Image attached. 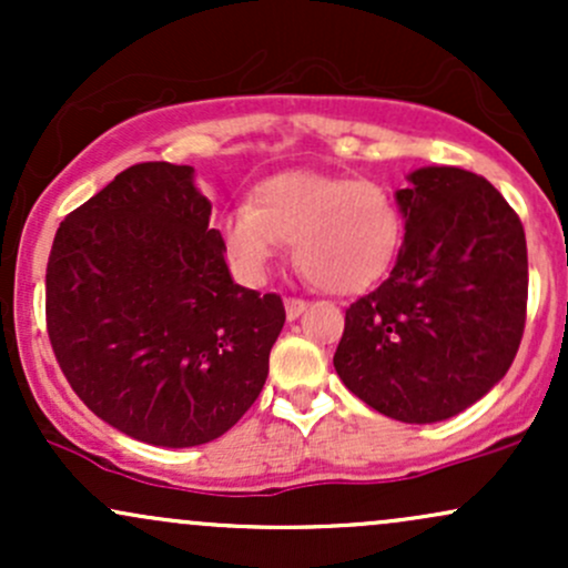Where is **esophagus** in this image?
<instances>
[{
	"instance_id": "1",
	"label": "esophagus",
	"mask_w": 568,
	"mask_h": 568,
	"mask_svg": "<svg viewBox=\"0 0 568 568\" xmlns=\"http://www.w3.org/2000/svg\"><path fill=\"white\" fill-rule=\"evenodd\" d=\"M306 306H310V304H306L304 298L288 296V298H285V315H288V321H296V317L302 315V312L306 310Z\"/></svg>"
}]
</instances>
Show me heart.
I'll list each match as a JSON object with an SVG mask.
<instances>
[{
	"label": "heart",
	"instance_id": "1",
	"mask_svg": "<svg viewBox=\"0 0 568 568\" xmlns=\"http://www.w3.org/2000/svg\"><path fill=\"white\" fill-rule=\"evenodd\" d=\"M221 232L245 277H262L280 245L293 243V262L312 285L347 296L371 288L395 262L403 216L376 181L293 171L258 184L251 205L226 213Z\"/></svg>",
	"mask_w": 568,
	"mask_h": 568
}]
</instances>
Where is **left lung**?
Returning a JSON list of instances; mask_svg holds the SVG:
<instances>
[{"instance_id":"1","label":"left lung","mask_w":568,"mask_h":568,"mask_svg":"<svg viewBox=\"0 0 568 568\" xmlns=\"http://www.w3.org/2000/svg\"><path fill=\"white\" fill-rule=\"evenodd\" d=\"M395 194L397 262L347 306L334 366L389 419L429 425L480 400L513 366L526 325L529 258L518 213L484 175L422 168Z\"/></svg>"}]
</instances>
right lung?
Here are the masks:
<instances>
[{
  "label": "right lung",
  "mask_w": 568,
  "mask_h": 568,
  "mask_svg": "<svg viewBox=\"0 0 568 568\" xmlns=\"http://www.w3.org/2000/svg\"><path fill=\"white\" fill-rule=\"evenodd\" d=\"M192 168L130 165L58 226L44 275L55 361L106 425L186 448L253 406L285 323L277 293L237 285Z\"/></svg>",
  "instance_id": "1"
}]
</instances>
